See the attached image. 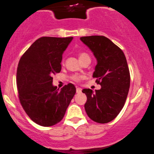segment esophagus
Segmentation results:
<instances>
[{"instance_id":"1","label":"esophagus","mask_w":154,"mask_h":154,"mask_svg":"<svg viewBox=\"0 0 154 154\" xmlns=\"http://www.w3.org/2000/svg\"><path fill=\"white\" fill-rule=\"evenodd\" d=\"M81 92H82V88H76V93H78V94H80Z\"/></svg>"}]
</instances>
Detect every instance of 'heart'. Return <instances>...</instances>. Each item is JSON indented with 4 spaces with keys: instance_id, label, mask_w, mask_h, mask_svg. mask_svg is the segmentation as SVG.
Here are the masks:
<instances>
[{
    "instance_id": "b5f03b06",
    "label": "heart",
    "mask_w": 154,
    "mask_h": 154,
    "mask_svg": "<svg viewBox=\"0 0 154 154\" xmlns=\"http://www.w3.org/2000/svg\"><path fill=\"white\" fill-rule=\"evenodd\" d=\"M79 60H81V62H83L84 60H88V59H91V57H90V55L88 54V53L80 52L79 54ZM82 76L75 75H72V76L71 77V79H72L73 81H75V82H79V81H80L81 79H82Z\"/></svg>"
}]
</instances>
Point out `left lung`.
Segmentation results:
<instances>
[{"label":"left lung","mask_w":154,"mask_h":154,"mask_svg":"<svg viewBox=\"0 0 154 154\" xmlns=\"http://www.w3.org/2000/svg\"><path fill=\"white\" fill-rule=\"evenodd\" d=\"M80 39L97 58L93 77L101 85V89L95 92L82 90L87 96L85 111L92 121L106 124L121 112L128 95L130 74L127 59L122 50L106 36H82Z\"/></svg>","instance_id":"8db88e82"}]
</instances>
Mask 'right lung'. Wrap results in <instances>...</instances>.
<instances>
[{"instance_id":"right-lung-1","label":"right lung","mask_w":154,"mask_h":154,"mask_svg":"<svg viewBox=\"0 0 154 154\" xmlns=\"http://www.w3.org/2000/svg\"><path fill=\"white\" fill-rule=\"evenodd\" d=\"M72 37L43 36L23 54L16 73L19 98L29 118L42 127L63 119L76 89L69 83L60 90L53 86V74L61 70L62 54Z\"/></svg>"}]
</instances>
